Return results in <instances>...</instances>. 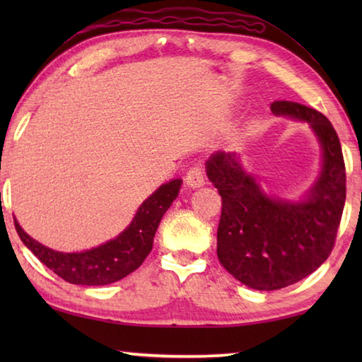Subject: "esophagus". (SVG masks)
Masks as SVG:
<instances>
[{"label": "esophagus", "instance_id": "34e87169", "mask_svg": "<svg viewBox=\"0 0 362 362\" xmlns=\"http://www.w3.org/2000/svg\"><path fill=\"white\" fill-rule=\"evenodd\" d=\"M185 182L189 188H199L206 183V177H204V170L201 166H193L192 169L187 173Z\"/></svg>", "mask_w": 362, "mask_h": 362}]
</instances>
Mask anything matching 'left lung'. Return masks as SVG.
Listing matches in <instances>:
<instances>
[{
    "instance_id": "1",
    "label": "left lung",
    "mask_w": 362,
    "mask_h": 362,
    "mask_svg": "<svg viewBox=\"0 0 362 362\" xmlns=\"http://www.w3.org/2000/svg\"><path fill=\"white\" fill-rule=\"evenodd\" d=\"M272 112L308 122L321 145V173L303 199L267 194L236 153L217 151L206 161V174L222 196L217 257L226 272L255 291L283 289L327 260L346 196L340 140L326 116L289 100L273 102Z\"/></svg>"
}]
</instances>
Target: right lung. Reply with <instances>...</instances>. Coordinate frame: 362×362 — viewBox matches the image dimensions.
<instances>
[{"label": "right lung", "instance_id": "right-lung-1", "mask_svg": "<svg viewBox=\"0 0 362 362\" xmlns=\"http://www.w3.org/2000/svg\"><path fill=\"white\" fill-rule=\"evenodd\" d=\"M182 179H174L148 196L136 212L132 222L115 240L83 252H59L35 241L14 220L22 243L40 262L65 279L81 286H107L116 283L142 265L153 247L158 225L173 201L179 196Z\"/></svg>", "mask_w": 362, "mask_h": 362}]
</instances>
